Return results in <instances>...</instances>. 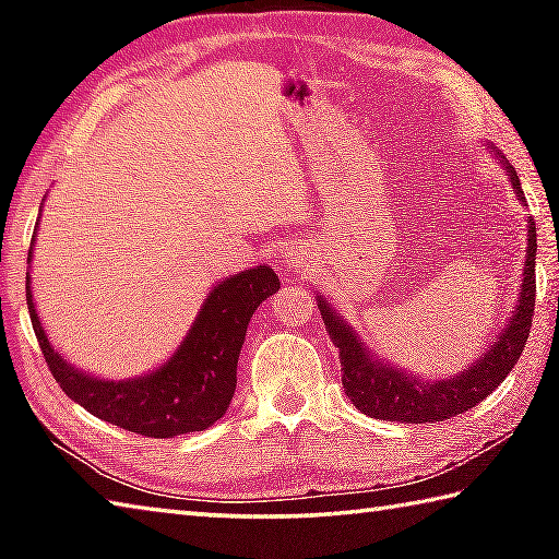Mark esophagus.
Segmentation results:
<instances>
[{
  "instance_id": "1",
  "label": "esophagus",
  "mask_w": 559,
  "mask_h": 559,
  "mask_svg": "<svg viewBox=\"0 0 559 559\" xmlns=\"http://www.w3.org/2000/svg\"><path fill=\"white\" fill-rule=\"evenodd\" d=\"M302 263H306V257H302V253H300L298 249H290V251L286 253V266L300 271Z\"/></svg>"
}]
</instances>
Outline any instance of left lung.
<instances>
[{"instance_id": "obj_1", "label": "left lung", "mask_w": 559, "mask_h": 559, "mask_svg": "<svg viewBox=\"0 0 559 559\" xmlns=\"http://www.w3.org/2000/svg\"><path fill=\"white\" fill-rule=\"evenodd\" d=\"M510 169V182L523 200L520 192V179L513 167ZM535 251H537V234L535 224L527 226V259L523 273V290H520V302L515 308L510 325L503 330L498 343L493 345L484 359H478L453 380L439 382H421L412 380L404 372L392 370L390 365L374 362L367 355V349L359 345L349 325L333 316L325 300H318L320 316L325 320V330L333 345L340 349V370H343V390L359 412L374 419H390L404 424H427L443 421L449 416L468 412L471 406L484 402L496 386L506 380L508 372L513 370L520 353L527 343L530 325H533L535 313Z\"/></svg>"}]
</instances>
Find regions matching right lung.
Wrapping results in <instances>:
<instances>
[{"label":"right lung","instance_id":"obj_1","mask_svg":"<svg viewBox=\"0 0 559 559\" xmlns=\"http://www.w3.org/2000/svg\"><path fill=\"white\" fill-rule=\"evenodd\" d=\"M278 288L281 281L269 266L241 271L222 281L204 300L200 318L177 353L159 370L128 382L83 374L53 353L36 316L29 278L26 306L46 365L73 402L98 419L140 437L169 439L187 431H202L222 419L236 390V362L249 320L253 310Z\"/></svg>","mask_w":559,"mask_h":559}]
</instances>
